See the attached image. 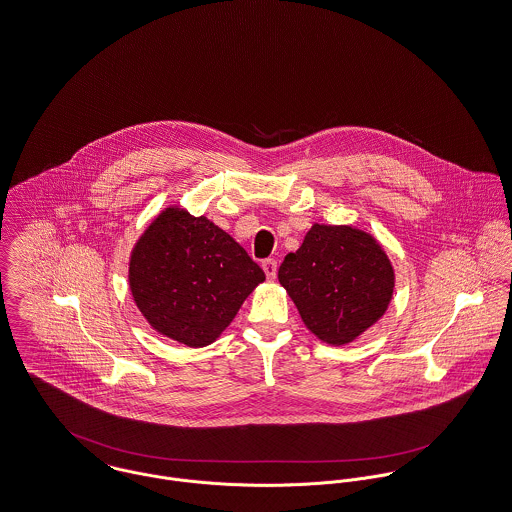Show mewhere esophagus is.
<instances>
[{
    "mask_svg": "<svg viewBox=\"0 0 512 512\" xmlns=\"http://www.w3.org/2000/svg\"><path fill=\"white\" fill-rule=\"evenodd\" d=\"M276 259H265L263 261V271H265V275L269 280H275L276 278Z\"/></svg>",
    "mask_w": 512,
    "mask_h": 512,
    "instance_id": "esophagus-1",
    "label": "esophagus"
}]
</instances>
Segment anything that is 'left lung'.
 I'll list each match as a JSON object with an SVG mask.
<instances>
[{
    "instance_id": "left-lung-1",
    "label": "left lung",
    "mask_w": 512,
    "mask_h": 512,
    "mask_svg": "<svg viewBox=\"0 0 512 512\" xmlns=\"http://www.w3.org/2000/svg\"><path fill=\"white\" fill-rule=\"evenodd\" d=\"M278 280L308 329L321 341L345 345L374 325L394 294V269L376 239L351 226L314 224Z\"/></svg>"
}]
</instances>
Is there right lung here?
<instances>
[{
  "label": "right lung",
  "mask_w": 512,
  "mask_h": 512,
  "mask_svg": "<svg viewBox=\"0 0 512 512\" xmlns=\"http://www.w3.org/2000/svg\"><path fill=\"white\" fill-rule=\"evenodd\" d=\"M263 280V269L237 241L179 208L154 220L130 259L140 312L159 333L189 347L212 343Z\"/></svg>",
  "instance_id": "1"
}]
</instances>
